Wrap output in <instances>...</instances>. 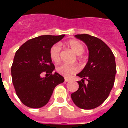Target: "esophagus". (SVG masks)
<instances>
[{"instance_id":"obj_1","label":"esophagus","mask_w":128,"mask_h":128,"mask_svg":"<svg viewBox=\"0 0 128 128\" xmlns=\"http://www.w3.org/2000/svg\"><path fill=\"white\" fill-rule=\"evenodd\" d=\"M70 80H71L70 79H68V78H65V79H64V81H65L66 82H70Z\"/></svg>"}]
</instances>
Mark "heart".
I'll list each match as a JSON object with an SVG mask.
<instances>
[{"label":"heart","instance_id":"b5f03b06","mask_svg":"<svg viewBox=\"0 0 128 128\" xmlns=\"http://www.w3.org/2000/svg\"><path fill=\"white\" fill-rule=\"evenodd\" d=\"M66 46L78 55V58H84V54L86 49L84 43L78 40H71L66 42ZM62 56L61 47L58 44L53 45L50 49V57L52 61L58 63L60 61ZM57 71L65 78H70L80 71V68L77 64H62L57 68Z\"/></svg>","mask_w":128,"mask_h":128}]
</instances>
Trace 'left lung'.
Returning a JSON list of instances; mask_svg holds the SVG:
<instances>
[{
	"mask_svg": "<svg viewBox=\"0 0 128 128\" xmlns=\"http://www.w3.org/2000/svg\"><path fill=\"white\" fill-rule=\"evenodd\" d=\"M75 37L86 43L89 57L85 68L77 75L82 80L78 82L79 89L71 94V98L78 107L91 110L102 105L112 89L116 73L115 58L102 40L88 34Z\"/></svg>",
	"mask_w": 128,
	"mask_h": 128,
	"instance_id": "obj_1",
	"label": "left lung"
}]
</instances>
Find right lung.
<instances>
[{"mask_svg":"<svg viewBox=\"0 0 128 128\" xmlns=\"http://www.w3.org/2000/svg\"><path fill=\"white\" fill-rule=\"evenodd\" d=\"M64 36L37 37L28 40L16 51L12 66V82L17 96L27 107L44 106L55 88L64 82V78L58 72L53 74L55 66L50 57L51 46ZM44 73L46 78H42Z\"/></svg>","mask_w":128,"mask_h":128,"instance_id":"1","label":"right lung"}]
</instances>
